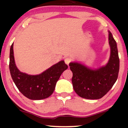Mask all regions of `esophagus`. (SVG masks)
Instances as JSON below:
<instances>
[{
    "mask_svg": "<svg viewBox=\"0 0 128 128\" xmlns=\"http://www.w3.org/2000/svg\"><path fill=\"white\" fill-rule=\"evenodd\" d=\"M72 61V59L70 58V57H67V58H65V60H64V61H65L66 64H67V65H68L69 63L71 62Z\"/></svg>",
    "mask_w": 128,
    "mask_h": 128,
    "instance_id": "34e87169",
    "label": "esophagus"
}]
</instances>
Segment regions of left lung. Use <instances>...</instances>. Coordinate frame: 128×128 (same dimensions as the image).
Masks as SVG:
<instances>
[{
	"mask_svg": "<svg viewBox=\"0 0 128 128\" xmlns=\"http://www.w3.org/2000/svg\"><path fill=\"white\" fill-rule=\"evenodd\" d=\"M111 56L108 63L99 68H89L79 62L69 64L73 73V89L78 96L84 99H99L111 90L118 78L119 58L117 43L109 32Z\"/></svg>",
	"mask_w": 128,
	"mask_h": 128,
	"instance_id": "1",
	"label": "left lung"
}]
</instances>
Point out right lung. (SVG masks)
I'll return each mask as SVG.
<instances>
[{
  "label": "right lung",
  "instance_id": "add662e5",
  "mask_svg": "<svg viewBox=\"0 0 128 128\" xmlns=\"http://www.w3.org/2000/svg\"><path fill=\"white\" fill-rule=\"evenodd\" d=\"M9 67L13 81L24 96L31 100H42L53 93L60 76L68 66L61 61L38 75L22 73L16 66L12 43L10 48Z\"/></svg>",
  "mask_w": 128,
  "mask_h": 128
}]
</instances>
